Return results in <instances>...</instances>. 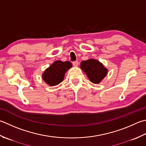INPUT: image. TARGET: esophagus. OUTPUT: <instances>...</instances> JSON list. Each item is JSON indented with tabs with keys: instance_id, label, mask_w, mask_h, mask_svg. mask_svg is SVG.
Here are the masks:
<instances>
[{
	"instance_id": "esophagus-1",
	"label": "esophagus",
	"mask_w": 146,
	"mask_h": 146,
	"mask_svg": "<svg viewBox=\"0 0 146 146\" xmlns=\"http://www.w3.org/2000/svg\"><path fill=\"white\" fill-rule=\"evenodd\" d=\"M73 65L74 66H75V67L78 66V61H73Z\"/></svg>"
}]
</instances>
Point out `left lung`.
I'll list each match as a JSON object with an SVG mask.
<instances>
[{"mask_svg": "<svg viewBox=\"0 0 146 146\" xmlns=\"http://www.w3.org/2000/svg\"><path fill=\"white\" fill-rule=\"evenodd\" d=\"M80 68L90 81L96 84H99L108 73V70L104 65L98 60L94 59L82 61Z\"/></svg>", "mask_w": 146, "mask_h": 146, "instance_id": "1", "label": "left lung"}]
</instances>
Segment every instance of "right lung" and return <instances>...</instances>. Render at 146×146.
<instances>
[{"label":"right lung","instance_id":"right-lung-1","mask_svg":"<svg viewBox=\"0 0 146 146\" xmlns=\"http://www.w3.org/2000/svg\"><path fill=\"white\" fill-rule=\"evenodd\" d=\"M72 67L70 61L54 62L42 74V78L50 86H55L63 80L65 73Z\"/></svg>","mask_w":146,"mask_h":146}]
</instances>
